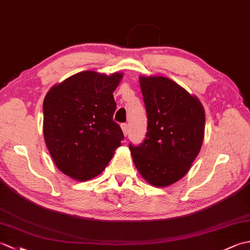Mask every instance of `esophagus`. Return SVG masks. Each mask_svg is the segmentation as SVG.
<instances>
[{"label":"esophagus","mask_w":250,"mask_h":250,"mask_svg":"<svg viewBox=\"0 0 250 250\" xmlns=\"http://www.w3.org/2000/svg\"><path fill=\"white\" fill-rule=\"evenodd\" d=\"M121 129H122V132H124V134H125V136H126V135H128V133H129L128 125H126V124H122V125H121Z\"/></svg>","instance_id":"1"}]
</instances>
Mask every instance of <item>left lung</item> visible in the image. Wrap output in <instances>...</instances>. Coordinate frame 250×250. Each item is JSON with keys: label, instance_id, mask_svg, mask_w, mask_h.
Here are the masks:
<instances>
[{"label": "left lung", "instance_id": "obj_1", "mask_svg": "<svg viewBox=\"0 0 250 250\" xmlns=\"http://www.w3.org/2000/svg\"><path fill=\"white\" fill-rule=\"evenodd\" d=\"M147 113V133L140 145L129 144L137 171L155 187L183 178L199 155L205 114L198 98L169 78L140 77Z\"/></svg>", "mask_w": 250, "mask_h": 250}]
</instances>
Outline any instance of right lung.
Wrapping results in <instances>:
<instances>
[{"mask_svg":"<svg viewBox=\"0 0 250 250\" xmlns=\"http://www.w3.org/2000/svg\"><path fill=\"white\" fill-rule=\"evenodd\" d=\"M122 74L107 76L92 71L75 74L46 94L44 137L57 167L77 180L100 173L125 139L113 120V92Z\"/></svg>","mask_w":250,"mask_h":250,"instance_id":"add662e5","label":"right lung"}]
</instances>
